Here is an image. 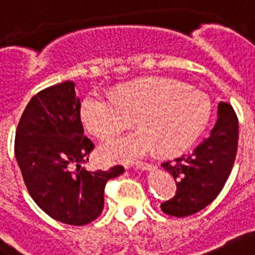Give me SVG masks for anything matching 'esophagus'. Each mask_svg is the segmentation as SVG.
<instances>
[{"instance_id":"esophagus-1","label":"esophagus","mask_w":255,"mask_h":255,"mask_svg":"<svg viewBox=\"0 0 255 255\" xmlns=\"http://www.w3.org/2000/svg\"><path fill=\"white\" fill-rule=\"evenodd\" d=\"M133 167L134 169H141V170H149L152 167V165L148 162H142V161H136L133 163Z\"/></svg>"}]
</instances>
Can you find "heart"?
Listing matches in <instances>:
<instances>
[{"instance_id": "obj_1", "label": "heart", "mask_w": 255, "mask_h": 255, "mask_svg": "<svg viewBox=\"0 0 255 255\" xmlns=\"http://www.w3.org/2000/svg\"><path fill=\"white\" fill-rule=\"evenodd\" d=\"M204 93L179 81L144 78L118 88L111 95L90 93L81 105V119L95 137H114L131 126L138 131L110 140L101 148L107 161H128L156 152L177 156L199 138L211 118Z\"/></svg>"}]
</instances>
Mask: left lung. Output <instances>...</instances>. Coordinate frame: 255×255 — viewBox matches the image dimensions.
Wrapping results in <instances>:
<instances>
[{
  "label": "left lung",
  "instance_id": "1",
  "mask_svg": "<svg viewBox=\"0 0 255 255\" xmlns=\"http://www.w3.org/2000/svg\"><path fill=\"white\" fill-rule=\"evenodd\" d=\"M239 144V119L229 103L217 106V121L208 137L194 152L162 163L173 175L177 191L161 204L166 215L185 217L199 212L216 199L231 174Z\"/></svg>",
  "mask_w": 255,
  "mask_h": 255
}]
</instances>
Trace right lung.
Listing matches in <instances>:
<instances>
[{
    "mask_svg": "<svg viewBox=\"0 0 255 255\" xmlns=\"http://www.w3.org/2000/svg\"><path fill=\"white\" fill-rule=\"evenodd\" d=\"M74 82L65 81L34 95L15 132L16 162L34 202L69 225H85L102 214L105 186L124 167L86 170L94 144L84 134Z\"/></svg>",
    "mask_w": 255,
    "mask_h": 255,
    "instance_id": "right-lung-1",
    "label": "right lung"
}]
</instances>
